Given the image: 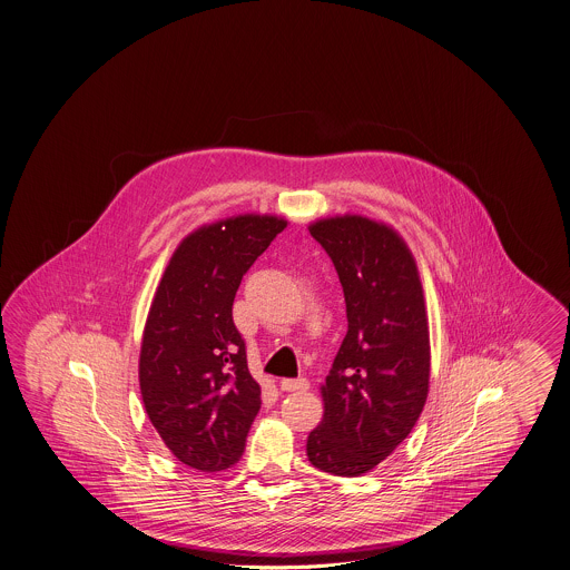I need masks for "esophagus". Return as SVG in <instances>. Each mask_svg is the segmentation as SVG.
<instances>
[{
	"label": "esophagus",
	"instance_id": "34e87169",
	"mask_svg": "<svg viewBox=\"0 0 570 570\" xmlns=\"http://www.w3.org/2000/svg\"><path fill=\"white\" fill-rule=\"evenodd\" d=\"M281 390L293 391V393H299V391H308V379H283V381H281Z\"/></svg>",
	"mask_w": 570,
	"mask_h": 570
}]
</instances>
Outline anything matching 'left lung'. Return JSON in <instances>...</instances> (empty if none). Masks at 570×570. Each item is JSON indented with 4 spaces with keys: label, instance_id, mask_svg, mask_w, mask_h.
Instances as JSON below:
<instances>
[{
    "label": "left lung",
    "instance_id": "obj_1",
    "mask_svg": "<svg viewBox=\"0 0 570 570\" xmlns=\"http://www.w3.org/2000/svg\"><path fill=\"white\" fill-rule=\"evenodd\" d=\"M309 235L340 275L347 333L306 454L321 471L358 476L406 440L423 412L431 371L423 285L404 239L383 223L345 214L316 220Z\"/></svg>",
    "mask_w": 570,
    "mask_h": 570
}]
</instances>
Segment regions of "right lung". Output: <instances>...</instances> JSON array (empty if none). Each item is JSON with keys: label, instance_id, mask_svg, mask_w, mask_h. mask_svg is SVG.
<instances>
[{"label": "right lung", "instance_id": "right-lung-1", "mask_svg": "<svg viewBox=\"0 0 570 570\" xmlns=\"http://www.w3.org/2000/svg\"><path fill=\"white\" fill-rule=\"evenodd\" d=\"M287 220L244 214L180 242L147 314L139 387L166 448L197 471H225L244 454L261 410L233 299L249 266Z\"/></svg>", "mask_w": 570, "mask_h": 570}]
</instances>
